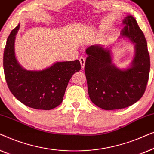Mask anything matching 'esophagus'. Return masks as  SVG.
<instances>
[{"label":"esophagus","instance_id":"1","mask_svg":"<svg viewBox=\"0 0 154 154\" xmlns=\"http://www.w3.org/2000/svg\"><path fill=\"white\" fill-rule=\"evenodd\" d=\"M79 61L81 62V67L82 69H84V66H85V58L84 57H80L79 58Z\"/></svg>","mask_w":154,"mask_h":154}]
</instances>
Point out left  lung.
<instances>
[{
	"label": "left lung",
	"mask_w": 154,
	"mask_h": 154,
	"mask_svg": "<svg viewBox=\"0 0 154 154\" xmlns=\"http://www.w3.org/2000/svg\"><path fill=\"white\" fill-rule=\"evenodd\" d=\"M122 35L135 44V56L130 68L121 70L113 64L110 50L100 45L85 50V73L92 102L104 110L121 109L137 102L149 81L150 57L144 35L133 17L123 20Z\"/></svg>",
	"instance_id": "8db88e82"
}]
</instances>
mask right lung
<instances>
[{
    "mask_svg": "<svg viewBox=\"0 0 154 154\" xmlns=\"http://www.w3.org/2000/svg\"><path fill=\"white\" fill-rule=\"evenodd\" d=\"M20 24L8 38L3 54V69L12 94L26 106L50 110L59 106L71 76L81 70L79 60L57 62L43 71H27L19 64L14 54V39Z\"/></svg>",
    "mask_w": 154,
    "mask_h": 154,
    "instance_id": "obj_1",
    "label": "right lung"
}]
</instances>
